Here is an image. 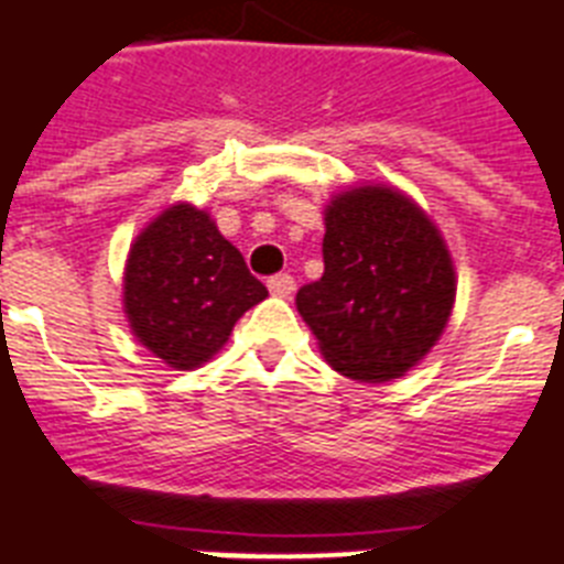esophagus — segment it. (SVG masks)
I'll return each instance as SVG.
<instances>
[{"instance_id":"1","label":"esophagus","mask_w":564,"mask_h":564,"mask_svg":"<svg viewBox=\"0 0 564 564\" xmlns=\"http://www.w3.org/2000/svg\"><path fill=\"white\" fill-rule=\"evenodd\" d=\"M269 292H272L274 299H290L292 292H295L292 274H274V278H269Z\"/></svg>"}]
</instances>
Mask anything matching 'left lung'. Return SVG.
I'll return each mask as SVG.
<instances>
[{
	"instance_id": "left-lung-1",
	"label": "left lung",
	"mask_w": 564,
	"mask_h": 564,
	"mask_svg": "<svg viewBox=\"0 0 564 564\" xmlns=\"http://www.w3.org/2000/svg\"><path fill=\"white\" fill-rule=\"evenodd\" d=\"M322 257L295 307L330 369L360 383L415 369L456 301L454 257L427 210L392 184L343 189L325 204Z\"/></svg>"
}]
</instances>
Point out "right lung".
Instances as JSON below:
<instances>
[{
    "label": "right lung",
    "instance_id": "add662e5",
    "mask_svg": "<svg viewBox=\"0 0 564 564\" xmlns=\"http://www.w3.org/2000/svg\"><path fill=\"white\" fill-rule=\"evenodd\" d=\"M269 295L207 210L175 202L128 248L122 310L145 351L193 371L225 348L246 310Z\"/></svg>",
    "mask_w": 564,
    "mask_h": 564
}]
</instances>
